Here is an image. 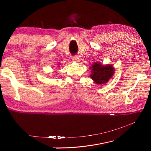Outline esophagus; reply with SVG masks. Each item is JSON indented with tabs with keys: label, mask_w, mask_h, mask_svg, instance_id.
Here are the masks:
<instances>
[{
	"label": "esophagus",
	"mask_w": 151,
	"mask_h": 151,
	"mask_svg": "<svg viewBox=\"0 0 151 151\" xmlns=\"http://www.w3.org/2000/svg\"><path fill=\"white\" fill-rule=\"evenodd\" d=\"M73 60L74 61V62L78 63V62H80L81 58L79 57V56H75V57H73Z\"/></svg>",
	"instance_id": "34e87169"
}]
</instances>
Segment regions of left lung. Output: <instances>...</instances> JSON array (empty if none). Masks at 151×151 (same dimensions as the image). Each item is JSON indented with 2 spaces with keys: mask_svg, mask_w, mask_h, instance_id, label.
<instances>
[{
  "mask_svg": "<svg viewBox=\"0 0 151 151\" xmlns=\"http://www.w3.org/2000/svg\"><path fill=\"white\" fill-rule=\"evenodd\" d=\"M91 75L90 77L96 85H104L114 74V68L111 65H103L99 62H96L91 66Z\"/></svg>",
  "mask_w": 151,
  "mask_h": 151,
  "instance_id": "left-lung-1",
  "label": "left lung"
}]
</instances>
